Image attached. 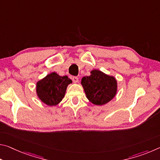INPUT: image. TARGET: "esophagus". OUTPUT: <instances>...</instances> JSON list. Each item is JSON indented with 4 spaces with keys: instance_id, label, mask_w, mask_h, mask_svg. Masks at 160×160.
<instances>
[{
    "instance_id": "obj_1",
    "label": "esophagus",
    "mask_w": 160,
    "mask_h": 160,
    "mask_svg": "<svg viewBox=\"0 0 160 160\" xmlns=\"http://www.w3.org/2000/svg\"><path fill=\"white\" fill-rule=\"evenodd\" d=\"M72 81H73V82H75V83H77L78 82V77H72Z\"/></svg>"
}]
</instances>
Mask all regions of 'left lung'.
Instances as JSON below:
<instances>
[{
	"label": "left lung",
	"instance_id": "obj_1",
	"mask_svg": "<svg viewBox=\"0 0 160 160\" xmlns=\"http://www.w3.org/2000/svg\"><path fill=\"white\" fill-rule=\"evenodd\" d=\"M81 85L89 101L97 106L107 104L114 98L118 91L116 78L99 70L90 71V76L83 77Z\"/></svg>",
	"mask_w": 160,
	"mask_h": 160
}]
</instances>
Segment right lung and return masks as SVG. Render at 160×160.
I'll list each match as a JSON object with an SVG mask.
<instances>
[{
  "label": "right lung",
  "instance_id": "obj_1",
  "mask_svg": "<svg viewBox=\"0 0 160 160\" xmlns=\"http://www.w3.org/2000/svg\"><path fill=\"white\" fill-rule=\"evenodd\" d=\"M72 80L53 72L37 81L36 93L39 99L49 107L56 106L63 99L66 89Z\"/></svg>",
  "mask_w": 160,
  "mask_h": 160
}]
</instances>
